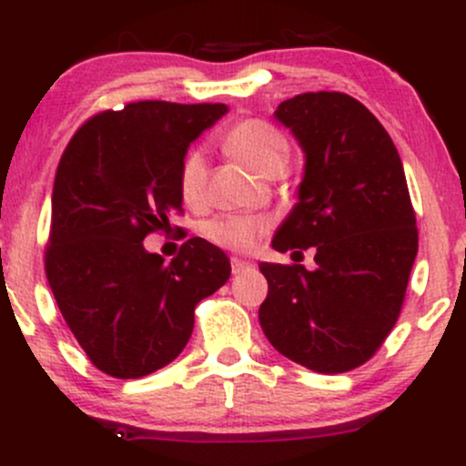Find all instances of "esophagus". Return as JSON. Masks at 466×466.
<instances>
[{
    "mask_svg": "<svg viewBox=\"0 0 466 466\" xmlns=\"http://www.w3.org/2000/svg\"><path fill=\"white\" fill-rule=\"evenodd\" d=\"M249 267H254V265L249 263V260L232 258V274H243V271H248Z\"/></svg>",
    "mask_w": 466,
    "mask_h": 466,
    "instance_id": "obj_1",
    "label": "esophagus"
}]
</instances>
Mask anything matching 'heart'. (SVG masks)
I'll return each mask as SVG.
<instances>
[{
    "label": "heart",
    "mask_w": 466,
    "mask_h": 466,
    "mask_svg": "<svg viewBox=\"0 0 466 466\" xmlns=\"http://www.w3.org/2000/svg\"><path fill=\"white\" fill-rule=\"evenodd\" d=\"M226 151L251 173L267 177L271 170L285 168L289 144L276 127L263 120H245L226 136ZM206 188V162L199 151H190L179 168V190L186 203L201 201ZM267 221L260 217H223L206 226L208 238L228 249H249L267 232Z\"/></svg>",
    "instance_id": "b5f03b06"
}]
</instances>
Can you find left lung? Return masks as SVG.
Instances as JSON below:
<instances>
[{"mask_svg": "<svg viewBox=\"0 0 466 466\" xmlns=\"http://www.w3.org/2000/svg\"><path fill=\"white\" fill-rule=\"evenodd\" d=\"M274 117L302 148L304 170L271 248H313L315 267L258 265L269 285L260 326L287 360L349 372L397 324L419 251L403 164L381 122L346 94H300Z\"/></svg>", "mask_w": 466, "mask_h": 466, "instance_id": "left-lung-1", "label": "left lung"}]
</instances>
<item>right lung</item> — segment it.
I'll use <instances>...</instances> for the list:
<instances>
[{
    "instance_id": "obj_1",
    "label": "right lung",
    "mask_w": 466,
    "mask_h": 466,
    "mask_svg": "<svg viewBox=\"0 0 466 466\" xmlns=\"http://www.w3.org/2000/svg\"><path fill=\"white\" fill-rule=\"evenodd\" d=\"M226 114V105L131 103L85 122L58 162L47 282L78 344L111 377L168 366L188 344L197 304L228 282L229 258L206 238L170 263L142 243L181 210V162Z\"/></svg>"
}]
</instances>
